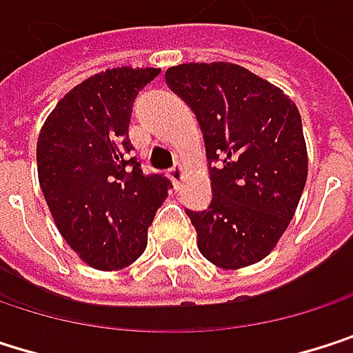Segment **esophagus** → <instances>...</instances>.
I'll return each mask as SVG.
<instances>
[{
    "label": "esophagus",
    "instance_id": "1",
    "mask_svg": "<svg viewBox=\"0 0 353 353\" xmlns=\"http://www.w3.org/2000/svg\"><path fill=\"white\" fill-rule=\"evenodd\" d=\"M168 174H170V179H172L174 189H179V187H181V181H183V176H185V168H183L181 164H174V166L168 170Z\"/></svg>",
    "mask_w": 353,
    "mask_h": 353
}]
</instances>
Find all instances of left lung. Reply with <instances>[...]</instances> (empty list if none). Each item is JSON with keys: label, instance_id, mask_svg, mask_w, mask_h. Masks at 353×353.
I'll use <instances>...</instances> for the list:
<instances>
[{"label": "left lung", "instance_id": "obj_1", "mask_svg": "<svg viewBox=\"0 0 353 353\" xmlns=\"http://www.w3.org/2000/svg\"><path fill=\"white\" fill-rule=\"evenodd\" d=\"M166 84L195 112L210 160L212 203L185 210L201 255L222 269L265 259L302 197L308 158L296 104L234 63H183Z\"/></svg>", "mask_w": 353, "mask_h": 353}]
</instances>
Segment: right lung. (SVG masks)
I'll return each instance as SVG.
<instances>
[{"label":"right lung","mask_w":353,"mask_h":353,"mask_svg":"<svg viewBox=\"0 0 353 353\" xmlns=\"http://www.w3.org/2000/svg\"><path fill=\"white\" fill-rule=\"evenodd\" d=\"M160 70L114 68L70 90L37 141L39 183L65 243L94 269L117 271L148 245V228L172 187L131 158L133 100Z\"/></svg>","instance_id":"obj_1"}]
</instances>
